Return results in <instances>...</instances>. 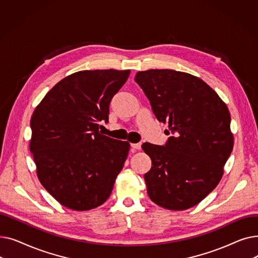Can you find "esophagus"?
Listing matches in <instances>:
<instances>
[{"label":"esophagus","mask_w":258,"mask_h":258,"mask_svg":"<svg viewBox=\"0 0 258 258\" xmlns=\"http://www.w3.org/2000/svg\"><path fill=\"white\" fill-rule=\"evenodd\" d=\"M131 146H132L133 150L137 151V150H140V148H141V143H132Z\"/></svg>","instance_id":"esophagus-1"}]
</instances>
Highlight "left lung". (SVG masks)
Here are the masks:
<instances>
[{
  "label": "left lung",
  "instance_id": "8db88e82",
  "mask_svg": "<svg viewBox=\"0 0 258 258\" xmlns=\"http://www.w3.org/2000/svg\"><path fill=\"white\" fill-rule=\"evenodd\" d=\"M157 119L171 132L165 146L143 143L152 159L144 174L150 199L168 210H185L220 183L233 148L226 103L204 80L189 73L151 69L135 76Z\"/></svg>",
  "mask_w": 258,
  "mask_h": 258
}]
</instances>
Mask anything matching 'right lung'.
I'll return each instance as SVG.
<instances>
[{
	"instance_id": "1",
	"label": "right lung",
	"mask_w": 258,
	"mask_h": 258,
	"mask_svg": "<svg viewBox=\"0 0 258 258\" xmlns=\"http://www.w3.org/2000/svg\"><path fill=\"white\" fill-rule=\"evenodd\" d=\"M131 70H85L62 78L31 117L30 152L37 178L62 206L86 211L111 196L130 151L127 141L104 136L99 122Z\"/></svg>"
}]
</instances>
